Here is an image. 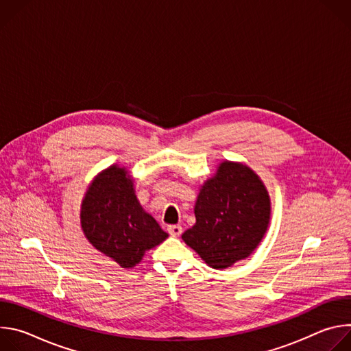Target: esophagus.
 <instances>
[{
  "instance_id": "1",
  "label": "esophagus",
  "mask_w": 351,
  "mask_h": 351,
  "mask_svg": "<svg viewBox=\"0 0 351 351\" xmlns=\"http://www.w3.org/2000/svg\"><path fill=\"white\" fill-rule=\"evenodd\" d=\"M182 232H183V229H182L180 225H171V226L168 228V233H169L171 236H175V237H179V236L182 234Z\"/></svg>"
}]
</instances>
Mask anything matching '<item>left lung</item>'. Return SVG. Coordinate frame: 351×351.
<instances>
[{
    "instance_id": "1",
    "label": "left lung",
    "mask_w": 351,
    "mask_h": 351,
    "mask_svg": "<svg viewBox=\"0 0 351 351\" xmlns=\"http://www.w3.org/2000/svg\"><path fill=\"white\" fill-rule=\"evenodd\" d=\"M195 223L182 239L210 267L225 269L252 254L271 217L269 195L245 165L222 162L199 190Z\"/></svg>"
}]
</instances>
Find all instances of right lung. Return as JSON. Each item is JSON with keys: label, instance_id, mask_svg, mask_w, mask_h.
<instances>
[{"label": "right lung", "instance_id": "obj_1", "mask_svg": "<svg viewBox=\"0 0 351 351\" xmlns=\"http://www.w3.org/2000/svg\"><path fill=\"white\" fill-rule=\"evenodd\" d=\"M80 222L87 240L122 268L138 264L147 250L168 237L141 208L128 171L117 165L90 184L82 203Z\"/></svg>", "mask_w": 351, "mask_h": 351}]
</instances>
